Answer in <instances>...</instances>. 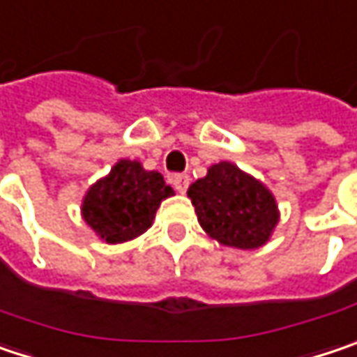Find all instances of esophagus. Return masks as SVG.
Listing matches in <instances>:
<instances>
[{
	"label": "esophagus",
	"mask_w": 357,
	"mask_h": 357,
	"mask_svg": "<svg viewBox=\"0 0 357 357\" xmlns=\"http://www.w3.org/2000/svg\"><path fill=\"white\" fill-rule=\"evenodd\" d=\"M172 185H174V189L178 192H187L189 185H191V178H189V174H174L172 176Z\"/></svg>",
	"instance_id": "34e87169"
}]
</instances>
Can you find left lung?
Returning a JSON list of instances; mask_svg holds the SVG:
<instances>
[{
	"label": "left lung",
	"instance_id": "1",
	"mask_svg": "<svg viewBox=\"0 0 357 357\" xmlns=\"http://www.w3.org/2000/svg\"><path fill=\"white\" fill-rule=\"evenodd\" d=\"M187 195L205 234L227 248H262L280 219L278 203L266 185L227 160L209 166Z\"/></svg>",
	"mask_w": 357,
	"mask_h": 357
}]
</instances>
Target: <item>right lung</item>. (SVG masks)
<instances>
[{
  "label": "right lung",
  "instance_id": "1",
  "mask_svg": "<svg viewBox=\"0 0 357 357\" xmlns=\"http://www.w3.org/2000/svg\"><path fill=\"white\" fill-rule=\"evenodd\" d=\"M172 195L160 172L121 158L87 189L81 215L101 242H130L154 223L160 203Z\"/></svg>",
  "mask_w": 357,
  "mask_h": 357
}]
</instances>
